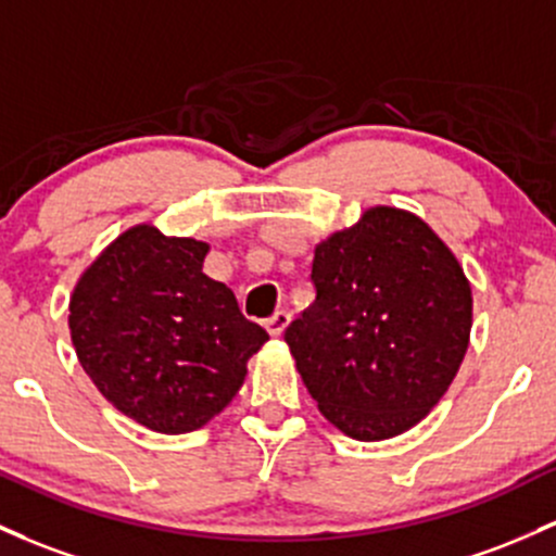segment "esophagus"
Instances as JSON below:
<instances>
[{
    "instance_id": "34e87169",
    "label": "esophagus",
    "mask_w": 556,
    "mask_h": 556,
    "mask_svg": "<svg viewBox=\"0 0 556 556\" xmlns=\"http://www.w3.org/2000/svg\"><path fill=\"white\" fill-rule=\"evenodd\" d=\"M288 325H290V314H288V311H277V314H274L271 319H266L268 334H274V338H279V334H282L285 329H288Z\"/></svg>"
}]
</instances>
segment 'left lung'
Wrapping results in <instances>:
<instances>
[{
  "mask_svg": "<svg viewBox=\"0 0 556 556\" xmlns=\"http://www.w3.org/2000/svg\"><path fill=\"white\" fill-rule=\"evenodd\" d=\"M316 301L285 332L319 412L356 441L401 435L462 367L472 288L414 213L377 205L314 250Z\"/></svg>",
  "mask_w": 556,
  "mask_h": 556,
  "instance_id": "left-lung-1",
  "label": "left lung"
}]
</instances>
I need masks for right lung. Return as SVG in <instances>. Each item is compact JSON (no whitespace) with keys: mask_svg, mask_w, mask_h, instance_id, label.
I'll return each mask as SVG.
<instances>
[{"mask_svg":"<svg viewBox=\"0 0 556 556\" xmlns=\"http://www.w3.org/2000/svg\"><path fill=\"white\" fill-rule=\"evenodd\" d=\"M208 242L137 224L76 282L71 340L97 390L134 422L192 432L229 406L268 334L203 274Z\"/></svg>","mask_w":556,"mask_h":556,"instance_id":"obj_1","label":"right lung"}]
</instances>
